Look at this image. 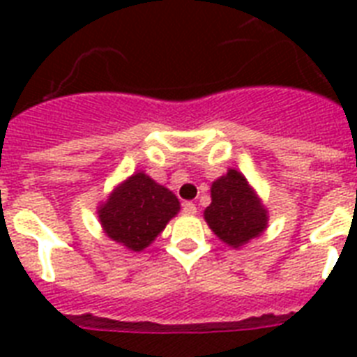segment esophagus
Returning a JSON list of instances; mask_svg holds the SVG:
<instances>
[{"label": "esophagus", "mask_w": 357, "mask_h": 357, "mask_svg": "<svg viewBox=\"0 0 357 357\" xmlns=\"http://www.w3.org/2000/svg\"><path fill=\"white\" fill-rule=\"evenodd\" d=\"M183 213L185 215H196V206L192 202H185L183 204Z\"/></svg>", "instance_id": "34e87169"}]
</instances>
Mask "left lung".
I'll return each instance as SVG.
<instances>
[{"label":"left lung","mask_w":357,"mask_h":357,"mask_svg":"<svg viewBox=\"0 0 357 357\" xmlns=\"http://www.w3.org/2000/svg\"><path fill=\"white\" fill-rule=\"evenodd\" d=\"M207 226L222 243L241 248L265 234L268 209L243 174L229 168L211 185V204L204 211Z\"/></svg>","instance_id":"1"}]
</instances>
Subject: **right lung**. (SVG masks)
<instances>
[{
	"instance_id": "add662e5",
	"label": "right lung",
	"mask_w": 357,
	"mask_h": 357,
	"mask_svg": "<svg viewBox=\"0 0 357 357\" xmlns=\"http://www.w3.org/2000/svg\"><path fill=\"white\" fill-rule=\"evenodd\" d=\"M179 213V200L142 170L123 179L98 206L103 234L131 252L148 248Z\"/></svg>"
}]
</instances>
